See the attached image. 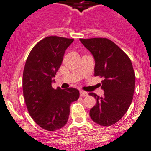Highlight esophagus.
I'll list each match as a JSON object with an SVG mask.
<instances>
[{
	"mask_svg": "<svg viewBox=\"0 0 151 151\" xmlns=\"http://www.w3.org/2000/svg\"><path fill=\"white\" fill-rule=\"evenodd\" d=\"M80 95L81 97H86V96H88V93H87L86 91H80Z\"/></svg>",
	"mask_w": 151,
	"mask_h": 151,
	"instance_id": "1",
	"label": "esophagus"
}]
</instances>
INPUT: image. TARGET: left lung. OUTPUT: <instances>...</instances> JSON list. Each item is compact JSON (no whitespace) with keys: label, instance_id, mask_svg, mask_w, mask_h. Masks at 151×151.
<instances>
[{"label":"left lung","instance_id":"obj_1","mask_svg":"<svg viewBox=\"0 0 151 151\" xmlns=\"http://www.w3.org/2000/svg\"><path fill=\"white\" fill-rule=\"evenodd\" d=\"M81 43L94 56L95 76L104 77L101 88L104 95H89L96 99L89 115L101 126H111L129 109L135 90L134 70L127 55L113 42L106 38L80 39Z\"/></svg>","mask_w":151,"mask_h":151}]
</instances>
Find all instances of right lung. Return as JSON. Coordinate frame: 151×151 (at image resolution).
<instances>
[{"instance_id":"obj_1","label":"right lung","mask_w":151,"mask_h":151,"mask_svg":"<svg viewBox=\"0 0 151 151\" xmlns=\"http://www.w3.org/2000/svg\"><path fill=\"white\" fill-rule=\"evenodd\" d=\"M73 42V39L47 36L33 47L25 63L22 86L27 108L34 122L46 130L64 127L71 104L80 97L77 88L52 87L65 51Z\"/></svg>"}]
</instances>
